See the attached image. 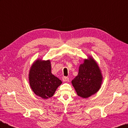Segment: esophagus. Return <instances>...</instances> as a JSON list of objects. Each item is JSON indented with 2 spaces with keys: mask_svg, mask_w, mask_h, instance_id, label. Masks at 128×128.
I'll list each match as a JSON object with an SVG mask.
<instances>
[{
  "mask_svg": "<svg viewBox=\"0 0 128 128\" xmlns=\"http://www.w3.org/2000/svg\"><path fill=\"white\" fill-rule=\"evenodd\" d=\"M62 80H63L64 82H67L68 80H69V78H68L67 76H64L63 78H62Z\"/></svg>",
  "mask_w": 128,
  "mask_h": 128,
  "instance_id": "1",
  "label": "esophagus"
}]
</instances>
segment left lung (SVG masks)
<instances>
[{
    "instance_id": "obj_1",
    "label": "left lung",
    "mask_w": 128,
    "mask_h": 128,
    "mask_svg": "<svg viewBox=\"0 0 128 128\" xmlns=\"http://www.w3.org/2000/svg\"><path fill=\"white\" fill-rule=\"evenodd\" d=\"M102 77L100 70L94 59L89 58L80 64L78 75L72 83L81 97L87 98L94 94L100 88Z\"/></svg>"
}]
</instances>
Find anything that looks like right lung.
<instances>
[{
  "label": "right lung",
  "instance_id": "right-lung-1",
  "mask_svg": "<svg viewBox=\"0 0 128 128\" xmlns=\"http://www.w3.org/2000/svg\"><path fill=\"white\" fill-rule=\"evenodd\" d=\"M29 84L35 94L43 99H48L54 95L62 82L51 73L49 60H36L30 68Z\"/></svg>",
  "mask_w": 128,
  "mask_h": 128
}]
</instances>
